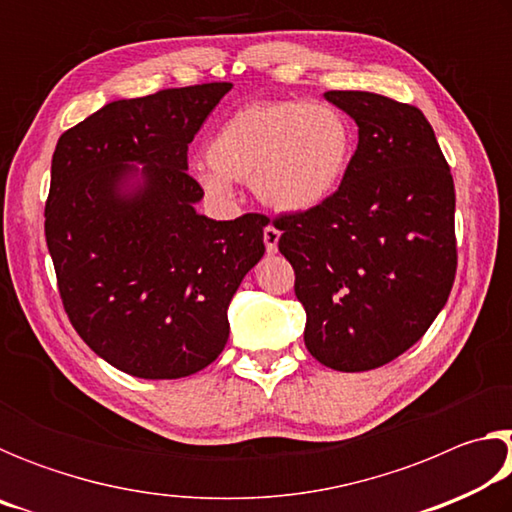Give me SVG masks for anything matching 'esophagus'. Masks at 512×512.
I'll list each match as a JSON object with an SVG mask.
<instances>
[{
    "label": "esophagus",
    "instance_id": "34e87169",
    "mask_svg": "<svg viewBox=\"0 0 512 512\" xmlns=\"http://www.w3.org/2000/svg\"><path fill=\"white\" fill-rule=\"evenodd\" d=\"M277 241H280V230L273 228V225H266V228H264V244H266L268 255L277 253Z\"/></svg>",
    "mask_w": 512,
    "mask_h": 512
}]
</instances>
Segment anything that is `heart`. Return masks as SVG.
Segmentation results:
<instances>
[{
  "label": "heart",
  "instance_id": "b5f03b06",
  "mask_svg": "<svg viewBox=\"0 0 512 512\" xmlns=\"http://www.w3.org/2000/svg\"><path fill=\"white\" fill-rule=\"evenodd\" d=\"M354 133L343 112L302 99L253 101L223 121L207 144L210 167L196 171L210 196H232V180L250 183L280 212L323 203L348 171Z\"/></svg>",
  "mask_w": 512,
  "mask_h": 512
}]
</instances>
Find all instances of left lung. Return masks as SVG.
<instances>
[{"label":"left lung","instance_id":"1","mask_svg":"<svg viewBox=\"0 0 512 512\" xmlns=\"http://www.w3.org/2000/svg\"><path fill=\"white\" fill-rule=\"evenodd\" d=\"M357 121L339 189L273 219L307 311L305 345L327 368L363 372L418 343L456 277V192L422 112L375 92L329 90Z\"/></svg>","mask_w":512,"mask_h":512}]
</instances>
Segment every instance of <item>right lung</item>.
<instances>
[{
  "label": "right lung",
  "instance_id": "add662e5",
  "mask_svg": "<svg viewBox=\"0 0 512 512\" xmlns=\"http://www.w3.org/2000/svg\"><path fill=\"white\" fill-rule=\"evenodd\" d=\"M232 83L112 101L56 144L45 237L65 314L110 366L142 379L194 375L228 343V305L264 255V214H196L187 149ZM145 164L143 183L126 190Z\"/></svg>",
  "mask_w": 512,
  "mask_h": 512
}]
</instances>
